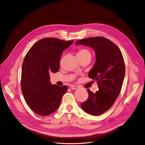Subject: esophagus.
<instances>
[{
    "label": "esophagus",
    "mask_w": 145,
    "mask_h": 145,
    "mask_svg": "<svg viewBox=\"0 0 145 145\" xmlns=\"http://www.w3.org/2000/svg\"><path fill=\"white\" fill-rule=\"evenodd\" d=\"M71 89H77L78 87H77V86H74V85H72V86H71Z\"/></svg>",
    "instance_id": "esophagus-1"
}]
</instances>
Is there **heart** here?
I'll return each mask as SVG.
<instances>
[{
  "label": "heart",
  "instance_id": "obj_1",
  "mask_svg": "<svg viewBox=\"0 0 145 145\" xmlns=\"http://www.w3.org/2000/svg\"><path fill=\"white\" fill-rule=\"evenodd\" d=\"M89 54L90 53L88 50L86 49H81L77 52V55H85V54Z\"/></svg>",
  "mask_w": 145,
  "mask_h": 145
}]
</instances>
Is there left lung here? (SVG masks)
Here are the masks:
<instances>
[{
  "label": "left lung",
  "mask_w": 145,
  "mask_h": 145,
  "mask_svg": "<svg viewBox=\"0 0 145 145\" xmlns=\"http://www.w3.org/2000/svg\"><path fill=\"white\" fill-rule=\"evenodd\" d=\"M93 48L95 53V63L88 74L95 79L99 90L95 93L87 89L89 97L82 103L86 113L98 116L109 110L119 95L125 76V64L121 51L108 39L93 37L76 42V45Z\"/></svg>",
  "instance_id": "8db88e82"
}]
</instances>
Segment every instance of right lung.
<instances>
[{
  "label": "right lung",
  "instance_id": "right-lung-1",
  "mask_svg": "<svg viewBox=\"0 0 145 145\" xmlns=\"http://www.w3.org/2000/svg\"><path fill=\"white\" fill-rule=\"evenodd\" d=\"M73 41L45 38L36 42L26 55L22 67L21 89L28 106L40 116L57 110L68 87L51 84L50 73L59 71L61 57Z\"/></svg>",
  "mask_w": 145,
  "mask_h": 145
}]
</instances>
